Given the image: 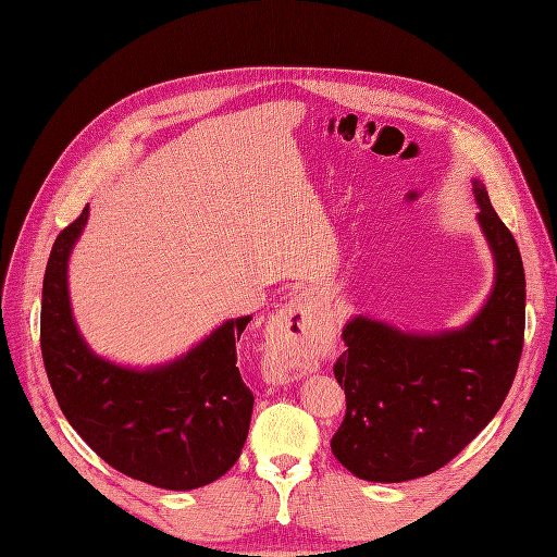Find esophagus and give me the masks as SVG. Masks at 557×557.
I'll return each mask as SVG.
<instances>
[{
	"label": "esophagus",
	"instance_id": "esophagus-1",
	"mask_svg": "<svg viewBox=\"0 0 557 557\" xmlns=\"http://www.w3.org/2000/svg\"><path fill=\"white\" fill-rule=\"evenodd\" d=\"M277 330L280 338L284 344H302V346H317L319 338L323 336V321L317 317V311L311 307V298L305 292L294 294V298L288 300L280 313H277ZM273 382H288V380H298V373L286 369V367H275L271 373Z\"/></svg>",
	"mask_w": 557,
	"mask_h": 557
}]
</instances>
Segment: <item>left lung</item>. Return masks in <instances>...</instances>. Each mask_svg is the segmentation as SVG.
I'll return each instance as SVG.
<instances>
[{
    "label": "left lung",
    "mask_w": 557,
    "mask_h": 557,
    "mask_svg": "<svg viewBox=\"0 0 557 557\" xmlns=\"http://www.w3.org/2000/svg\"><path fill=\"white\" fill-rule=\"evenodd\" d=\"M478 225L494 259L487 300L459 327L409 332L355 313L334 377L346 419L332 453L352 475L405 482L442 469L485 428L515 382L525 327V275L517 240L473 180Z\"/></svg>",
    "instance_id": "8db88e82"
}]
</instances>
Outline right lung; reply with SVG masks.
<instances>
[{"label":"right lung","mask_w":557,"mask_h":557,"mask_svg":"<svg viewBox=\"0 0 557 557\" xmlns=\"http://www.w3.org/2000/svg\"><path fill=\"white\" fill-rule=\"evenodd\" d=\"M88 223L54 240L42 280L40 348L67 423L107 465L152 487L188 492L225 475L246 444L255 396L240 380L236 342L252 317L227 319L186 352L154 367L95 352L70 302L67 265Z\"/></svg>","instance_id":"add662e5"}]
</instances>
